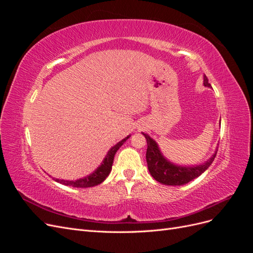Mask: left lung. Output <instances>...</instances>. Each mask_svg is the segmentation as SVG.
I'll return each mask as SVG.
<instances>
[{
  "mask_svg": "<svg viewBox=\"0 0 253 253\" xmlns=\"http://www.w3.org/2000/svg\"><path fill=\"white\" fill-rule=\"evenodd\" d=\"M204 85L211 87L208 82V78L204 76ZM147 139L148 149H147V164L148 169L151 175L157 181L168 186H181L188 183L189 181L195 179L201 174H203L211 166L212 162L216 156V152L208 162L204 165L195 167H179L171 164L162 155L157 143L153 140L147 134L142 133Z\"/></svg>",
  "mask_w": 253,
  "mask_h": 253,
  "instance_id": "1",
  "label": "left lung"
}]
</instances>
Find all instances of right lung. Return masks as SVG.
<instances>
[{
  "label": "right lung",
  "instance_id": "1",
  "mask_svg": "<svg viewBox=\"0 0 253 253\" xmlns=\"http://www.w3.org/2000/svg\"><path fill=\"white\" fill-rule=\"evenodd\" d=\"M128 138H129V136L126 137L125 139H122L121 141H119L116 145H114V147L109 151L108 155H106V157L104 158L101 166L99 167L94 173H91L90 175L86 176V177L81 178V179H77V180L56 179V181L62 183V185L71 186V187H75V188H89V187H94V186L99 185V183H101L109 176V174L112 170V165H113V162H114L115 154H116V152L118 151V149Z\"/></svg>",
  "mask_w": 253,
  "mask_h": 253
}]
</instances>
